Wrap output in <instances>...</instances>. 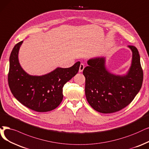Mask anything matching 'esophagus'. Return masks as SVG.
<instances>
[{
    "instance_id": "obj_1",
    "label": "esophagus",
    "mask_w": 149,
    "mask_h": 149,
    "mask_svg": "<svg viewBox=\"0 0 149 149\" xmlns=\"http://www.w3.org/2000/svg\"><path fill=\"white\" fill-rule=\"evenodd\" d=\"M84 65L83 63H81L80 64V67H79V72H82V71H83V70H84Z\"/></svg>"
}]
</instances>
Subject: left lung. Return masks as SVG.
<instances>
[{
	"label": "left lung",
	"instance_id": "8db88e82",
	"mask_svg": "<svg viewBox=\"0 0 149 149\" xmlns=\"http://www.w3.org/2000/svg\"><path fill=\"white\" fill-rule=\"evenodd\" d=\"M132 66L125 76L111 74L104 67L103 57L88 61L83 70L86 78L85 92L88 103L99 112L108 114L120 111L132 102L139 92L143 81V70L139 52L134 46Z\"/></svg>",
	"mask_w": 149,
	"mask_h": 149
}]
</instances>
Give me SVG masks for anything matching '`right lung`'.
Wrapping results in <instances>:
<instances>
[{"label":"right lung","mask_w":149,"mask_h":149,"mask_svg":"<svg viewBox=\"0 0 149 149\" xmlns=\"http://www.w3.org/2000/svg\"><path fill=\"white\" fill-rule=\"evenodd\" d=\"M23 41L13 47L10 57L8 82L19 102L33 111L43 112L56 109L63 100V87L78 72L80 62L67 68H57L40 76H31L21 67L18 52Z\"/></svg>","instance_id":"add662e5"}]
</instances>
